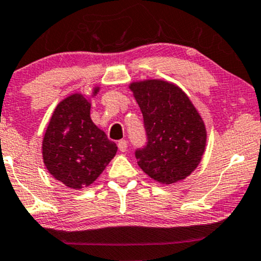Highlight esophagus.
<instances>
[{
    "label": "esophagus",
    "instance_id": "obj_1",
    "mask_svg": "<svg viewBox=\"0 0 261 261\" xmlns=\"http://www.w3.org/2000/svg\"><path fill=\"white\" fill-rule=\"evenodd\" d=\"M118 148H119L120 151H126L127 149V142L125 140H120L119 142H118Z\"/></svg>",
    "mask_w": 261,
    "mask_h": 261
}]
</instances>
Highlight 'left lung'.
Segmentation results:
<instances>
[{
	"label": "left lung",
	"mask_w": 261,
	"mask_h": 261,
	"mask_svg": "<svg viewBox=\"0 0 261 261\" xmlns=\"http://www.w3.org/2000/svg\"><path fill=\"white\" fill-rule=\"evenodd\" d=\"M143 114L146 146L137 148L138 166L163 184L189 176L206 147V128L189 97L177 85L144 81L130 85Z\"/></svg>",
	"instance_id": "left-lung-1"
}]
</instances>
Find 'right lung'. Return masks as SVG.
<instances>
[{"instance_id": "add662e5", "label": "right lung", "mask_w": 261, "mask_h": 261, "mask_svg": "<svg viewBox=\"0 0 261 261\" xmlns=\"http://www.w3.org/2000/svg\"><path fill=\"white\" fill-rule=\"evenodd\" d=\"M98 91L95 88L94 94ZM110 141L90 119V103L81 94L61 101L43 138V160L49 173L73 189L90 186L117 153Z\"/></svg>"}]
</instances>
